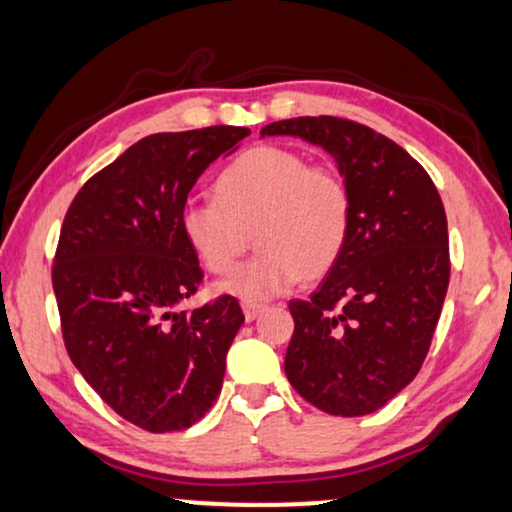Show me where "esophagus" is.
Here are the masks:
<instances>
[{"label":"esophagus","instance_id":"34e87169","mask_svg":"<svg viewBox=\"0 0 512 512\" xmlns=\"http://www.w3.org/2000/svg\"><path fill=\"white\" fill-rule=\"evenodd\" d=\"M242 313H244V320H247V322H254L256 317L263 313V305H261V303L244 301V303H242Z\"/></svg>","mask_w":512,"mask_h":512}]
</instances>
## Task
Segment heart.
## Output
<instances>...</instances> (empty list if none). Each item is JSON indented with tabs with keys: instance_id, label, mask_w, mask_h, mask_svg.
Returning <instances> with one entry per match:
<instances>
[{
	"instance_id": "1",
	"label": "heart",
	"mask_w": 512,
	"mask_h": 512,
	"mask_svg": "<svg viewBox=\"0 0 512 512\" xmlns=\"http://www.w3.org/2000/svg\"><path fill=\"white\" fill-rule=\"evenodd\" d=\"M216 199H190L181 228L204 268L223 275L251 244L254 261L218 284L221 294L268 301L301 277H322L343 254L353 202L343 176L310 167L294 150L256 145L232 159L216 178Z\"/></svg>"
}]
</instances>
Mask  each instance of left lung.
Segmentation results:
<instances>
[{
    "mask_svg": "<svg viewBox=\"0 0 512 512\" xmlns=\"http://www.w3.org/2000/svg\"><path fill=\"white\" fill-rule=\"evenodd\" d=\"M334 157L353 202L343 254L308 301H291L284 371L331 416L381 409L414 381L449 287V232L426 169L390 138L338 117L272 122Z\"/></svg>",
    "mask_w": 512,
    "mask_h": 512,
    "instance_id": "obj_1",
    "label": "left lung"
}]
</instances>
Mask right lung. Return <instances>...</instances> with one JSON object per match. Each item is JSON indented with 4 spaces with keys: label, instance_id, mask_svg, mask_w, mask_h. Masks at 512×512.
I'll return each mask as SVG.
<instances>
[{
    "label": "right lung",
    "instance_id": "right-lung-1",
    "mask_svg": "<svg viewBox=\"0 0 512 512\" xmlns=\"http://www.w3.org/2000/svg\"><path fill=\"white\" fill-rule=\"evenodd\" d=\"M249 134L223 124L143 138L65 214L53 263L65 348L86 383L150 433L190 428L221 393L244 315L232 296L181 310L202 282L181 211L209 164Z\"/></svg>",
    "mask_w": 512,
    "mask_h": 512
}]
</instances>
